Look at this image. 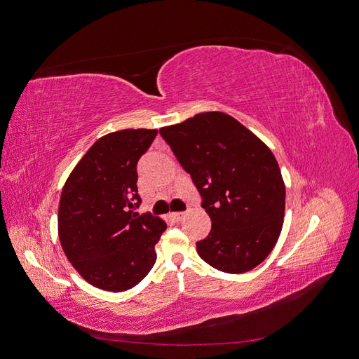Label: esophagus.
<instances>
[{
	"label": "esophagus",
	"instance_id": "1",
	"mask_svg": "<svg viewBox=\"0 0 359 359\" xmlns=\"http://www.w3.org/2000/svg\"><path fill=\"white\" fill-rule=\"evenodd\" d=\"M170 217H172V219L175 220V222H181V220L184 219V217H186V212H172Z\"/></svg>",
	"mask_w": 359,
	"mask_h": 359
}]
</instances>
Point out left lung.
<instances>
[{"instance_id":"1","label":"left lung","mask_w":359,"mask_h":359,"mask_svg":"<svg viewBox=\"0 0 359 359\" xmlns=\"http://www.w3.org/2000/svg\"><path fill=\"white\" fill-rule=\"evenodd\" d=\"M184 170L190 173L211 219L196 243L212 268L241 274L262 264L283 227L286 189L271 149L224 112H202L160 128Z\"/></svg>"}]
</instances>
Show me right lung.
<instances>
[{
  "mask_svg": "<svg viewBox=\"0 0 359 359\" xmlns=\"http://www.w3.org/2000/svg\"><path fill=\"white\" fill-rule=\"evenodd\" d=\"M156 128H126L104 135L86 151L62 187L58 236L73 268L90 285L124 292L154 266L156 244L166 223L139 215L137 160Z\"/></svg>",
  "mask_w": 359,
  "mask_h": 359,
  "instance_id": "1",
  "label": "right lung"
}]
</instances>
